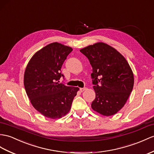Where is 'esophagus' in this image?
Wrapping results in <instances>:
<instances>
[{"instance_id":"esophagus-1","label":"esophagus","mask_w":154,"mask_h":154,"mask_svg":"<svg viewBox=\"0 0 154 154\" xmlns=\"http://www.w3.org/2000/svg\"><path fill=\"white\" fill-rule=\"evenodd\" d=\"M86 89H87V88H80V91H81V92H83V91H84L85 90H86Z\"/></svg>"}]
</instances>
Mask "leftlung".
I'll use <instances>...</instances> for the list:
<instances>
[{"mask_svg": "<svg viewBox=\"0 0 154 154\" xmlns=\"http://www.w3.org/2000/svg\"><path fill=\"white\" fill-rule=\"evenodd\" d=\"M92 66L91 77L95 99L92 109L110 116L124 106L132 91L134 76L125 58L104 42H97L81 49Z\"/></svg>", "mask_w": 154, "mask_h": 154, "instance_id": "obj_1", "label": "left lung"}]
</instances>
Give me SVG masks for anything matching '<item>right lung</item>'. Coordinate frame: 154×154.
<instances>
[{
    "mask_svg": "<svg viewBox=\"0 0 154 154\" xmlns=\"http://www.w3.org/2000/svg\"><path fill=\"white\" fill-rule=\"evenodd\" d=\"M72 48L53 42L36 51L24 73L25 91L32 106L45 117L61 118L69 113L79 88L60 84L61 66Z\"/></svg>",
    "mask_w": 154,
    "mask_h": 154,
    "instance_id": "right-lung-1",
    "label": "right lung"
}]
</instances>
